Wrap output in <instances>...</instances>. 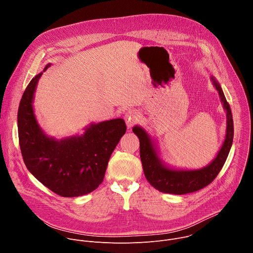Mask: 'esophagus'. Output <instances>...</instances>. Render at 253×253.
<instances>
[{
	"instance_id": "1",
	"label": "esophagus",
	"mask_w": 253,
	"mask_h": 253,
	"mask_svg": "<svg viewBox=\"0 0 253 253\" xmlns=\"http://www.w3.org/2000/svg\"><path fill=\"white\" fill-rule=\"evenodd\" d=\"M124 119H125V122H126V125H127L128 128H131L133 125L137 124L140 120L139 115L134 111H128L126 113Z\"/></svg>"
}]
</instances>
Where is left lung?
<instances>
[{"mask_svg":"<svg viewBox=\"0 0 253 253\" xmlns=\"http://www.w3.org/2000/svg\"><path fill=\"white\" fill-rule=\"evenodd\" d=\"M211 80L216 90L218 91L226 111L227 127L225 140L217 156L204 168L197 170H177L167 167L159 158L156 147L148 133L140 126H135L132 129L139 138L140 158L144 174L147 181L160 192L181 195L198 191L213 181L227 159L234 135L232 113L219 83L214 77H211Z\"/></svg>","mask_w":253,"mask_h":253,"instance_id":"1","label":"left lung"}]
</instances>
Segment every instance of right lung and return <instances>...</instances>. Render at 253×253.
<instances>
[{"instance_id":"add662e5","label":"right lung","mask_w":253,"mask_h":253,"mask_svg":"<svg viewBox=\"0 0 253 253\" xmlns=\"http://www.w3.org/2000/svg\"><path fill=\"white\" fill-rule=\"evenodd\" d=\"M42 74L31 80L18 110L19 143L24 162L28 170L56 194L63 197L88 194L102 183L108 161L126 132L125 121L117 118L93 123L83 135L61 140L47 136L33 109L34 93Z\"/></svg>"}]
</instances>
